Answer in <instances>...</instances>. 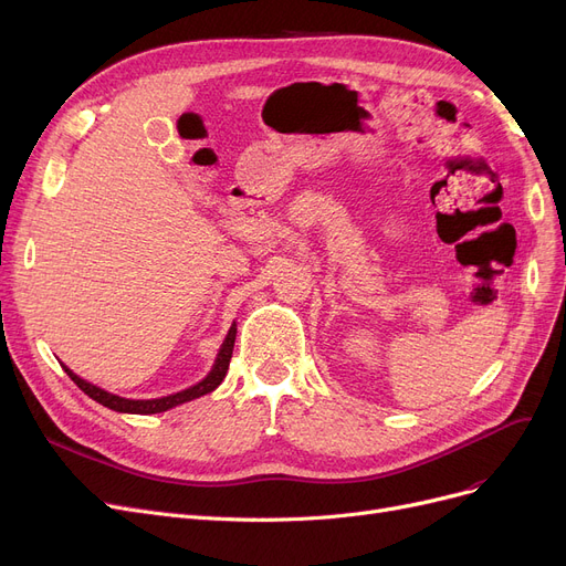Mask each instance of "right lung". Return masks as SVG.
Here are the masks:
<instances>
[{"mask_svg":"<svg viewBox=\"0 0 566 566\" xmlns=\"http://www.w3.org/2000/svg\"><path fill=\"white\" fill-rule=\"evenodd\" d=\"M233 342H235V323H231V328H229V333H227V337H224V342L220 346L216 365H213L211 371H208V376L203 380H199L197 385H192V388H188V390H181V392L169 395V397H160V399H126V397H116V395H109V392L101 390L98 385H94V382H86L84 378L73 374L66 365H62V367H64V371L71 376V380L77 385V388L84 395H88L94 401L107 406L109 410L133 412V415H154V412H165V410H169L174 406H181L186 401H192L197 397H203L208 392H213L218 385L224 380V376H227L229 360H231V353H233Z\"/></svg>","mask_w":566,"mask_h":566,"instance_id":"right-lung-1","label":"right lung"}]
</instances>
